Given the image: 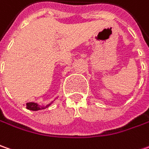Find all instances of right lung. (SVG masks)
Listing matches in <instances>:
<instances>
[{
  "label": "right lung",
  "instance_id": "right-lung-1",
  "mask_svg": "<svg viewBox=\"0 0 149 149\" xmlns=\"http://www.w3.org/2000/svg\"><path fill=\"white\" fill-rule=\"evenodd\" d=\"M54 100L51 101L49 104L46 105V106H40V105H38V103H35V102H28V103H26V106L28 110H31V111H39V110H42V109L49 107V106H51L54 103Z\"/></svg>",
  "mask_w": 149,
  "mask_h": 149
}]
</instances>
